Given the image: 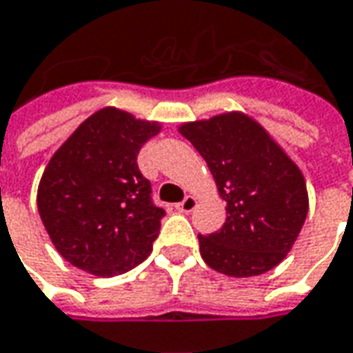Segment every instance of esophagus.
Returning a JSON list of instances; mask_svg holds the SVG:
<instances>
[{
	"label": "esophagus",
	"instance_id": "1",
	"mask_svg": "<svg viewBox=\"0 0 353 353\" xmlns=\"http://www.w3.org/2000/svg\"><path fill=\"white\" fill-rule=\"evenodd\" d=\"M196 207V199L195 196H185V199H183V201H181V203H177L176 205V210L177 212H191V210H193V208Z\"/></svg>",
	"mask_w": 353,
	"mask_h": 353
}]
</instances>
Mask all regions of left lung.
Listing matches in <instances>:
<instances>
[{
  "instance_id": "1",
  "label": "left lung",
  "mask_w": 353,
  "mask_h": 353,
  "mask_svg": "<svg viewBox=\"0 0 353 353\" xmlns=\"http://www.w3.org/2000/svg\"><path fill=\"white\" fill-rule=\"evenodd\" d=\"M179 133L207 160L226 222L201 236V257L228 276L263 274L284 261L309 210L299 168L255 119L230 112L183 123Z\"/></svg>"
}]
</instances>
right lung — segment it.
I'll return each instance as SVG.
<instances>
[{
    "label": "right lung",
    "mask_w": 353,
    "mask_h": 353,
    "mask_svg": "<svg viewBox=\"0 0 353 353\" xmlns=\"http://www.w3.org/2000/svg\"><path fill=\"white\" fill-rule=\"evenodd\" d=\"M157 121L104 108L85 119L48 162L38 212L59 255L96 276H116L152 251L164 208L137 166Z\"/></svg>",
    "instance_id": "1"
}]
</instances>
